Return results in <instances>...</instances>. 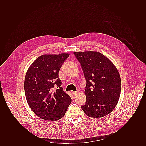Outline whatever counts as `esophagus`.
<instances>
[{
  "instance_id": "1",
  "label": "esophagus",
  "mask_w": 146,
  "mask_h": 146,
  "mask_svg": "<svg viewBox=\"0 0 146 146\" xmlns=\"http://www.w3.org/2000/svg\"><path fill=\"white\" fill-rule=\"evenodd\" d=\"M78 94V92H73V95H76L77 94Z\"/></svg>"
}]
</instances>
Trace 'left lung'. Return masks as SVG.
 Wrapping results in <instances>:
<instances>
[{
    "instance_id": "left-lung-1",
    "label": "left lung",
    "mask_w": 146,
    "mask_h": 146,
    "mask_svg": "<svg viewBox=\"0 0 146 146\" xmlns=\"http://www.w3.org/2000/svg\"><path fill=\"white\" fill-rule=\"evenodd\" d=\"M86 80V103L82 106L86 115L101 118L116 107L121 91L120 74L109 59L97 51L74 52Z\"/></svg>"
}]
</instances>
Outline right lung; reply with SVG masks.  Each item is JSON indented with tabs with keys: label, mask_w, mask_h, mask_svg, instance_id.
<instances>
[{
	"label": "right lung",
	"mask_w": 146,
	"mask_h": 146,
	"mask_svg": "<svg viewBox=\"0 0 146 146\" xmlns=\"http://www.w3.org/2000/svg\"><path fill=\"white\" fill-rule=\"evenodd\" d=\"M70 54H43L27 70L24 92L31 109L41 119L56 121L63 117L71 98L61 87L58 72Z\"/></svg>",
	"instance_id": "obj_1"
}]
</instances>
